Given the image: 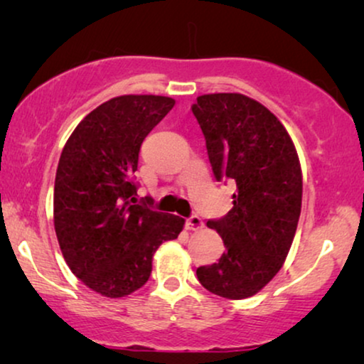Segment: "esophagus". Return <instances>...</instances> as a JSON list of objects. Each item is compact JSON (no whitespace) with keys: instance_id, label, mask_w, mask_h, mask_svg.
Returning a JSON list of instances; mask_svg holds the SVG:
<instances>
[{"instance_id":"1","label":"esophagus","mask_w":364,"mask_h":364,"mask_svg":"<svg viewBox=\"0 0 364 364\" xmlns=\"http://www.w3.org/2000/svg\"><path fill=\"white\" fill-rule=\"evenodd\" d=\"M186 225H187V230H200V228H203V222L198 215H192L187 218Z\"/></svg>"}]
</instances>
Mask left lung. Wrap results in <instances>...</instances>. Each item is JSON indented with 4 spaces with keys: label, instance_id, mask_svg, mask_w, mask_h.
<instances>
[{
    "label": "left lung",
    "instance_id": "1",
    "mask_svg": "<svg viewBox=\"0 0 364 364\" xmlns=\"http://www.w3.org/2000/svg\"><path fill=\"white\" fill-rule=\"evenodd\" d=\"M192 112L200 126L218 182L237 183L233 207L207 227L222 237L217 263L197 268L203 288L228 300L255 295L280 272L301 212V167L283 124L243 94L197 97Z\"/></svg>",
    "mask_w": 364,
    "mask_h": 364
}]
</instances>
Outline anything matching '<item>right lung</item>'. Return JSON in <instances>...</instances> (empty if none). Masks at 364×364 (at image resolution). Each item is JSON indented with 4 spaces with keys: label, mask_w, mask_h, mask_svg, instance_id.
<instances>
[{
    "label": "right lung",
    "mask_w": 364,
    "mask_h": 364,
    "mask_svg": "<svg viewBox=\"0 0 364 364\" xmlns=\"http://www.w3.org/2000/svg\"><path fill=\"white\" fill-rule=\"evenodd\" d=\"M172 97L127 94L89 112L59 157L54 230L63 257L84 285L107 298L146 285L152 257L183 228L178 215L137 202L139 151L173 107Z\"/></svg>",
    "instance_id": "add662e5"
}]
</instances>
